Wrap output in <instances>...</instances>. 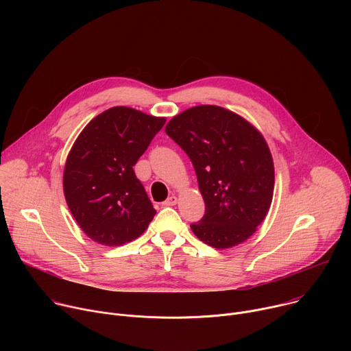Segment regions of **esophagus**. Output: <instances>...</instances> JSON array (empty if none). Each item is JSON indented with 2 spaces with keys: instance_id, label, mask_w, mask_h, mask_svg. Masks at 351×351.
<instances>
[{
  "instance_id": "34e87169",
  "label": "esophagus",
  "mask_w": 351,
  "mask_h": 351,
  "mask_svg": "<svg viewBox=\"0 0 351 351\" xmlns=\"http://www.w3.org/2000/svg\"><path fill=\"white\" fill-rule=\"evenodd\" d=\"M165 207H172V206H175V204H178V197H175V195H171L169 198H167L165 202L162 203Z\"/></svg>"
}]
</instances>
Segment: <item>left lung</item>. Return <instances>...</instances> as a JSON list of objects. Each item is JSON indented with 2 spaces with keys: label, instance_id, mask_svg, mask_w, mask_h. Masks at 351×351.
<instances>
[{
  "label": "left lung",
  "instance_id": "left-lung-1",
  "mask_svg": "<svg viewBox=\"0 0 351 351\" xmlns=\"http://www.w3.org/2000/svg\"><path fill=\"white\" fill-rule=\"evenodd\" d=\"M165 132L189 156L206 203L190 225L214 248H230L253 236L274 197L275 168L263 133L218 106H197L175 115Z\"/></svg>",
  "mask_w": 351,
  "mask_h": 351
}]
</instances>
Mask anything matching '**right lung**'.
Instances as JSON below:
<instances>
[{"label":"right lung","instance_id":"right-lung-1","mask_svg":"<svg viewBox=\"0 0 351 351\" xmlns=\"http://www.w3.org/2000/svg\"><path fill=\"white\" fill-rule=\"evenodd\" d=\"M165 122V117L119 106L93 118L75 140L64 168V194L93 241L122 245L153 221L157 211L133 165Z\"/></svg>","mask_w":351,"mask_h":351}]
</instances>
